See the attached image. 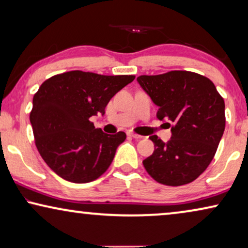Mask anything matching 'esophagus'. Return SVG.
Listing matches in <instances>:
<instances>
[{"mask_svg": "<svg viewBox=\"0 0 248 248\" xmlns=\"http://www.w3.org/2000/svg\"><path fill=\"white\" fill-rule=\"evenodd\" d=\"M128 135H130L131 138L137 139V140H139V139H142V135H139V134H135V133H128Z\"/></svg>", "mask_w": 248, "mask_h": 248, "instance_id": "obj_1", "label": "esophagus"}]
</instances>
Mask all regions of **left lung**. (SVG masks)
<instances>
[{"label":"left lung","instance_id":"obj_1","mask_svg":"<svg viewBox=\"0 0 248 248\" xmlns=\"http://www.w3.org/2000/svg\"><path fill=\"white\" fill-rule=\"evenodd\" d=\"M138 82L167 121L171 138L151 135L155 151L143 160L148 174L168 186L188 184L208 168L225 131V101L213 82L189 71L140 76Z\"/></svg>","mask_w":248,"mask_h":248}]
</instances>
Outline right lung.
Instances as JSON below:
<instances>
[{
	"mask_svg": "<svg viewBox=\"0 0 248 248\" xmlns=\"http://www.w3.org/2000/svg\"><path fill=\"white\" fill-rule=\"evenodd\" d=\"M134 78L70 71L39 87L32 99L30 123L36 147L55 174L82 184L107 170L126 134L104 133L90 117L104 115L111 98Z\"/></svg>",
	"mask_w": 248,
	"mask_h": 248,
	"instance_id": "obj_1",
	"label": "right lung"
}]
</instances>
